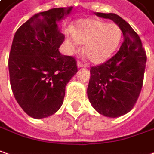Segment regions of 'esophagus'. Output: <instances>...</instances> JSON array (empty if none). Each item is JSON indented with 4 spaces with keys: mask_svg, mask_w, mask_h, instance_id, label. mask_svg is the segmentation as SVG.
<instances>
[{
    "mask_svg": "<svg viewBox=\"0 0 154 154\" xmlns=\"http://www.w3.org/2000/svg\"><path fill=\"white\" fill-rule=\"evenodd\" d=\"M77 66L78 67H86L87 65L85 63H83V62H82V61H78L77 62Z\"/></svg>",
    "mask_w": 154,
    "mask_h": 154,
    "instance_id": "34e87169",
    "label": "esophagus"
}]
</instances>
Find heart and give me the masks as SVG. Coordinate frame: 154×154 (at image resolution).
I'll use <instances>...</instances> for the list:
<instances>
[{
    "label": "heart",
    "instance_id": "1",
    "mask_svg": "<svg viewBox=\"0 0 154 154\" xmlns=\"http://www.w3.org/2000/svg\"><path fill=\"white\" fill-rule=\"evenodd\" d=\"M122 31L116 23H107L98 19L78 21L74 33H69L67 42L72 52L86 45L85 55L93 63L105 61L116 51L121 43Z\"/></svg>",
    "mask_w": 154,
    "mask_h": 154
}]
</instances>
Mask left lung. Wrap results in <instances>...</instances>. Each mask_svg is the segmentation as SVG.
<instances>
[{
    "mask_svg": "<svg viewBox=\"0 0 154 154\" xmlns=\"http://www.w3.org/2000/svg\"><path fill=\"white\" fill-rule=\"evenodd\" d=\"M121 28L124 40L107 61L92 66L88 97L93 107L108 117L123 116L132 109L143 83L147 55L141 38L132 28L115 13L95 12Z\"/></svg>",
    "mask_w": 154,
    "mask_h": 154,
    "instance_id": "left-lung-1",
    "label": "left lung"
}]
</instances>
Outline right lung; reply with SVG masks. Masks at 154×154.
Segmentation results:
<instances>
[{
    "label": "right lung",
    "instance_id": "obj_1",
    "mask_svg": "<svg viewBox=\"0 0 154 154\" xmlns=\"http://www.w3.org/2000/svg\"><path fill=\"white\" fill-rule=\"evenodd\" d=\"M72 7L39 12L17 30L8 60L11 90L27 115L41 119L62 105L65 89L77 73V60L63 55L59 47L65 36L57 22Z\"/></svg>",
    "mask_w": 154,
    "mask_h": 154
}]
</instances>
